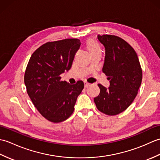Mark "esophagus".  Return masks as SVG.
<instances>
[{"label": "esophagus", "mask_w": 160, "mask_h": 160, "mask_svg": "<svg viewBox=\"0 0 160 160\" xmlns=\"http://www.w3.org/2000/svg\"><path fill=\"white\" fill-rule=\"evenodd\" d=\"M84 87H85V88L88 87H89V86L90 85V84H89V83H88V82H84Z\"/></svg>", "instance_id": "1"}]
</instances>
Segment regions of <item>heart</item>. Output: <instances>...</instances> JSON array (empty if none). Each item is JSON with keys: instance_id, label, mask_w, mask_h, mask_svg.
Masks as SVG:
<instances>
[{"instance_id": "b5f03b06", "label": "heart", "mask_w": 160, "mask_h": 160, "mask_svg": "<svg viewBox=\"0 0 160 160\" xmlns=\"http://www.w3.org/2000/svg\"><path fill=\"white\" fill-rule=\"evenodd\" d=\"M86 47L87 50L89 51L90 55H92L93 53L101 52V47L96 40L93 38H90L86 42Z\"/></svg>"}]
</instances>
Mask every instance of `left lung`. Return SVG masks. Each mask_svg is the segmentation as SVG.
<instances>
[{"label": "left lung", "instance_id": "obj_1", "mask_svg": "<svg viewBox=\"0 0 160 160\" xmlns=\"http://www.w3.org/2000/svg\"><path fill=\"white\" fill-rule=\"evenodd\" d=\"M105 48L103 73L110 80V86L100 84L94 102L98 110L108 115L125 111L133 102L142 80V71L135 51L124 40L113 35H98Z\"/></svg>", "mask_w": 160, "mask_h": 160}]
</instances>
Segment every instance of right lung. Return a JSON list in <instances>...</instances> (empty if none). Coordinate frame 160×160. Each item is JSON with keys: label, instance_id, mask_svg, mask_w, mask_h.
Returning a JSON list of instances; mask_svg holds the SVG:
<instances>
[{"label": "right lung", "instance_id": "1", "mask_svg": "<svg viewBox=\"0 0 160 160\" xmlns=\"http://www.w3.org/2000/svg\"><path fill=\"white\" fill-rule=\"evenodd\" d=\"M80 45L76 38L48 42L33 53L27 66L24 81L30 99L39 113L54 123L69 118L84 89L82 81L70 84L60 76L71 69Z\"/></svg>", "mask_w": 160, "mask_h": 160}]
</instances>
